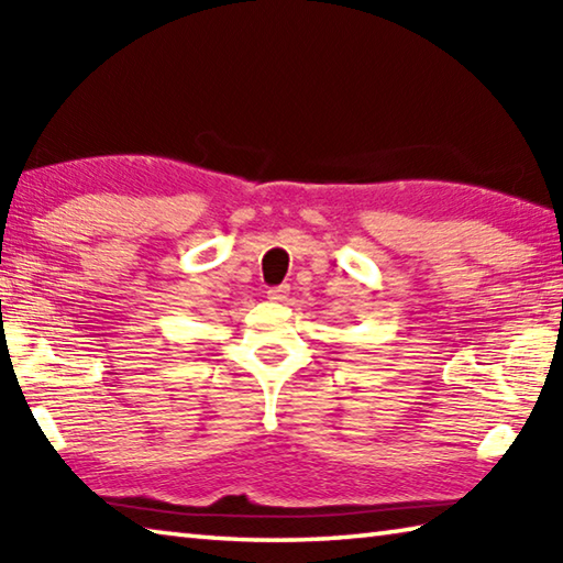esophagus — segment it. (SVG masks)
Masks as SVG:
<instances>
[{
    "label": "esophagus",
    "instance_id": "esophagus-1",
    "mask_svg": "<svg viewBox=\"0 0 563 563\" xmlns=\"http://www.w3.org/2000/svg\"><path fill=\"white\" fill-rule=\"evenodd\" d=\"M288 292H290L288 285H278V288H271L268 290V298L273 302H285V300H288Z\"/></svg>",
    "mask_w": 563,
    "mask_h": 563
}]
</instances>
